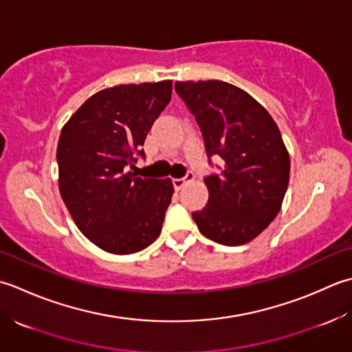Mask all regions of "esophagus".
Here are the masks:
<instances>
[{
  "label": "esophagus",
  "instance_id": "obj_1",
  "mask_svg": "<svg viewBox=\"0 0 352 352\" xmlns=\"http://www.w3.org/2000/svg\"><path fill=\"white\" fill-rule=\"evenodd\" d=\"M195 177H196V176L192 175V173H188V175H186L185 177H175V179H173L175 190H181L182 186H184L186 182H188V181H192V179H195Z\"/></svg>",
  "mask_w": 352,
  "mask_h": 352
}]
</instances>
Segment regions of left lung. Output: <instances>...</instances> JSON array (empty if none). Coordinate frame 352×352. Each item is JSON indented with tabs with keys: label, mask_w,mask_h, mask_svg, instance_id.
Masks as SVG:
<instances>
[{
	"label": "left lung",
	"mask_w": 352,
	"mask_h": 352,
	"mask_svg": "<svg viewBox=\"0 0 352 352\" xmlns=\"http://www.w3.org/2000/svg\"><path fill=\"white\" fill-rule=\"evenodd\" d=\"M202 131L208 156L223 157L221 175L205 177L210 199L192 212L199 231L225 246L252 241L274 220L289 185L290 156L270 113L239 86L176 82Z\"/></svg>",
	"instance_id": "left-lung-1"
}]
</instances>
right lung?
Here are the masks:
<instances>
[{
  "label": "right lung",
  "mask_w": 352,
  "mask_h": 352,
  "mask_svg": "<svg viewBox=\"0 0 352 352\" xmlns=\"http://www.w3.org/2000/svg\"><path fill=\"white\" fill-rule=\"evenodd\" d=\"M171 85L102 89L62 127L56 153L62 200L80 232L109 254L140 252L161 234L173 182L132 170L136 156L144 157L141 146L153 121L171 100Z\"/></svg>",
  "instance_id": "right-lung-1"
}]
</instances>
